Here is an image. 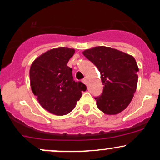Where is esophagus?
<instances>
[{
	"label": "esophagus",
	"mask_w": 160,
	"mask_h": 160,
	"mask_svg": "<svg viewBox=\"0 0 160 160\" xmlns=\"http://www.w3.org/2000/svg\"><path fill=\"white\" fill-rule=\"evenodd\" d=\"M82 81L83 82V83H85V84H87V80L86 79H83V80H82Z\"/></svg>",
	"instance_id": "obj_1"
}]
</instances>
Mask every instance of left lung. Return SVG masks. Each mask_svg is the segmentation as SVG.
Masks as SVG:
<instances>
[{
  "instance_id": "1",
  "label": "left lung",
  "mask_w": 160,
  "mask_h": 160,
  "mask_svg": "<svg viewBox=\"0 0 160 160\" xmlns=\"http://www.w3.org/2000/svg\"><path fill=\"white\" fill-rule=\"evenodd\" d=\"M101 73L103 92L95 97L97 106L107 114H116L130 104L138 83L135 58L119 50L98 46L83 52Z\"/></svg>"
}]
</instances>
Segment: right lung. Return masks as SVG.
Listing matches in <instances>:
<instances>
[{"instance_id": "1", "label": "right lung", "mask_w": 160, "mask_h": 160, "mask_svg": "<svg viewBox=\"0 0 160 160\" xmlns=\"http://www.w3.org/2000/svg\"><path fill=\"white\" fill-rule=\"evenodd\" d=\"M75 50L56 48L38 56L30 68V83L42 107L56 115L69 114L87 90L82 82L73 80L67 66Z\"/></svg>"}]
</instances>
